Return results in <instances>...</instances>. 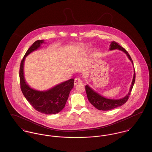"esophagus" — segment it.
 <instances>
[{
  "label": "esophagus",
  "mask_w": 152,
  "mask_h": 152,
  "mask_svg": "<svg viewBox=\"0 0 152 152\" xmlns=\"http://www.w3.org/2000/svg\"><path fill=\"white\" fill-rule=\"evenodd\" d=\"M81 83H82V80H81V79L80 78L76 77V78L75 79V81H74V85H75V86H77V85L80 84H81Z\"/></svg>",
  "instance_id": "34e87169"
}]
</instances>
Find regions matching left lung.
<instances>
[{
  "mask_svg": "<svg viewBox=\"0 0 152 152\" xmlns=\"http://www.w3.org/2000/svg\"><path fill=\"white\" fill-rule=\"evenodd\" d=\"M118 49L119 50L123 51L124 53H126L128 58L130 60L132 63L133 64V60L130 57L128 52L125 50V48H124L121 46L118 45V43L115 41H113L111 42L110 44V50H113ZM136 79V73L135 70L133 75V78L132 82V84L130 86L129 92H128V94H126L123 99H118V100H113V99H109L104 97L103 96H101L100 94L96 93L94 91L88 86H86V91L87 93V97L88 100L91 102L92 105H93L96 108L100 110H109L113 109L116 108L118 107H121L129 99V95L132 92V88L134 86V82Z\"/></svg>",
  "mask_w": 152,
  "mask_h": 152,
  "instance_id": "8db88e82",
  "label": "left lung"
}]
</instances>
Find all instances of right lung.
Returning a JSON list of instances; mask_svg holds the SVG:
<instances>
[{"label": "right lung", "instance_id": "right-lung-1", "mask_svg": "<svg viewBox=\"0 0 152 152\" xmlns=\"http://www.w3.org/2000/svg\"><path fill=\"white\" fill-rule=\"evenodd\" d=\"M44 43L43 40L35 42L24 55L20 66V84L23 94L34 108L42 113L53 115L58 113L64 108L73 88L74 79L67 80L46 91H38L29 87L24 77V61L28 55L39 48Z\"/></svg>", "mask_w": 152, "mask_h": 152}]
</instances>
